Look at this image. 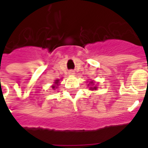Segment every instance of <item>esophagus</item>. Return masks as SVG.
Segmentation results:
<instances>
[{"label": "esophagus", "instance_id": "esophagus-1", "mask_svg": "<svg viewBox=\"0 0 148 148\" xmlns=\"http://www.w3.org/2000/svg\"><path fill=\"white\" fill-rule=\"evenodd\" d=\"M69 74L70 75H74V74H75V72H74V71H70Z\"/></svg>", "mask_w": 148, "mask_h": 148}]
</instances>
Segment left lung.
Wrapping results in <instances>:
<instances>
[{"instance_id":"left-lung-1","label":"left lung","mask_w":148,"mask_h":148,"mask_svg":"<svg viewBox=\"0 0 148 148\" xmlns=\"http://www.w3.org/2000/svg\"><path fill=\"white\" fill-rule=\"evenodd\" d=\"M89 85H90V90H97V88L96 87V86H94V85H95V83H94V81H90V82H89V84H88V86H89Z\"/></svg>"}]
</instances>
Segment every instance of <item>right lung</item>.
<instances>
[{
  "instance_id": "right-lung-1",
  "label": "right lung",
  "mask_w": 148,
  "mask_h": 148,
  "mask_svg": "<svg viewBox=\"0 0 148 148\" xmlns=\"http://www.w3.org/2000/svg\"><path fill=\"white\" fill-rule=\"evenodd\" d=\"M53 83H54V84H53V85H52V88H53V90H55V88H57V87L59 85L60 80H59V79H57V80H55V81H54Z\"/></svg>"
}]
</instances>
